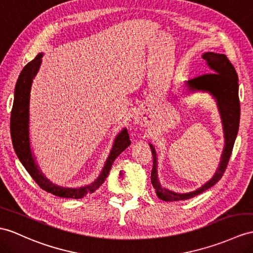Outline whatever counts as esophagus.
I'll return each instance as SVG.
<instances>
[{
	"label": "esophagus",
	"mask_w": 253,
	"mask_h": 253,
	"mask_svg": "<svg viewBox=\"0 0 253 253\" xmlns=\"http://www.w3.org/2000/svg\"><path fill=\"white\" fill-rule=\"evenodd\" d=\"M135 122L137 123V125H139L140 126H147V120L144 118L143 116H136L135 117Z\"/></svg>",
	"instance_id": "obj_1"
}]
</instances>
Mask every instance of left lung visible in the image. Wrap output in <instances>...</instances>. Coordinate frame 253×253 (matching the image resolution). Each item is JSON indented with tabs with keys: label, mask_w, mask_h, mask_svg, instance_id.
<instances>
[{
	"label": "left lung",
	"mask_w": 253,
	"mask_h": 253,
	"mask_svg": "<svg viewBox=\"0 0 253 253\" xmlns=\"http://www.w3.org/2000/svg\"><path fill=\"white\" fill-rule=\"evenodd\" d=\"M203 59L211 70V73L204 74L190 79L184 85L190 93L194 92H206L209 93L217 104L223 128L224 147L220 163L213 176L200 188L187 193H177L161 186L158 177V155L152 144H149L152 150L153 168L151 171V183L156 189L158 198L165 202L183 201L193 198L205 190L212 187L224 174L226 165L229 163L234 143L238 133L240 106L238 98V76L234 66L223 53H214L208 51L203 53Z\"/></svg>",
	"instance_id": "obj_1"
}]
</instances>
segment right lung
Segmentation results:
<instances>
[{"mask_svg": "<svg viewBox=\"0 0 253 253\" xmlns=\"http://www.w3.org/2000/svg\"><path fill=\"white\" fill-rule=\"evenodd\" d=\"M44 57V52L39 53L36 57L23 67L19 77H18L15 94L13 110L10 115V133L13 146L18 159L28 170V173L33 178L35 182L47 192L55 196L66 199H83L85 195L95 192V190L100 188L101 184L105 181L110 169L115 160L122 151L131 145L130 137L126 127L117 135L109 155L104 163L100 175L94 181L84 187L69 188L61 187L52 183L48 178L42 174L40 166L36 163L35 157L31 148L30 140V97L31 89H32L33 79L38 75L42 64V58Z\"/></svg>", "mask_w": 253, "mask_h": 253, "instance_id": "add662e5", "label": "right lung"}]
</instances>
